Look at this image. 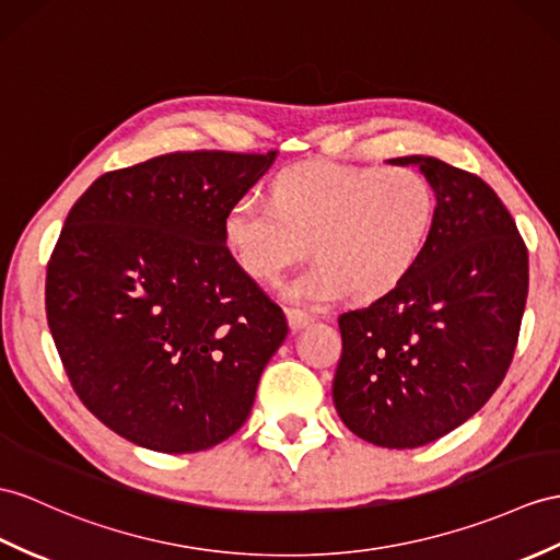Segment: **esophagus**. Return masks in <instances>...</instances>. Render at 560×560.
<instances>
[{"label": "esophagus", "mask_w": 560, "mask_h": 560, "mask_svg": "<svg viewBox=\"0 0 560 560\" xmlns=\"http://www.w3.org/2000/svg\"><path fill=\"white\" fill-rule=\"evenodd\" d=\"M288 320L292 330H302V327H306L313 320V316H308V313L299 308H288Z\"/></svg>", "instance_id": "34e87169"}]
</instances>
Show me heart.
I'll use <instances>...</instances> for the list:
<instances>
[{"mask_svg":"<svg viewBox=\"0 0 560 560\" xmlns=\"http://www.w3.org/2000/svg\"><path fill=\"white\" fill-rule=\"evenodd\" d=\"M272 201L240 199L228 209L223 237L240 268L272 282L306 254L316 258L284 294L304 306H330L351 294L375 302L411 276L434 221V189L406 166H347L308 161L284 168Z\"/></svg>","mask_w":560,"mask_h":560,"instance_id":"1","label":"heart"}]
</instances>
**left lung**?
Masks as SVG:
<instances>
[{
	"instance_id": "left-lung-1",
	"label": "left lung",
	"mask_w": 560,
	"mask_h": 560,
	"mask_svg": "<svg viewBox=\"0 0 560 560\" xmlns=\"http://www.w3.org/2000/svg\"><path fill=\"white\" fill-rule=\"evenodd\" d=\"M418 166L438 207L418 266L397 290L339 316L332 401L357 438L416 448L489 401L506 375L527 299V249L480 177L432 156Z\"/></svg>"
}]
</instances>
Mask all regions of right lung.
I'll return each instance as SVG.
<instances>
[{
    "mask_svg": "<svg viewBox=\"0 0 560 560\" xmlns=\"http://www.w3.org/2000/svg\"><path fill=\"white\" fill-rule=\"evenodd\" d=\"M278 152H175L104 173L47 266V320L68 380L128 442L203 452L252 413L288 318L225 247L228 209Z\"/></svg>",
    "mask_w": 560,
    "mask_h": 560,
    "instance_id": "obj_1",
    "label": "right lung"
}]
</instances>
